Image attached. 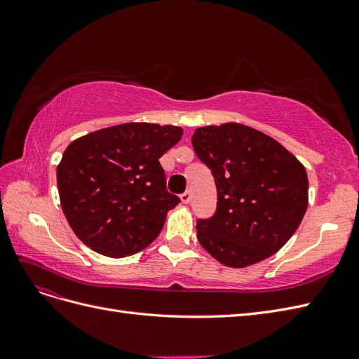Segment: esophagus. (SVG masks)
Wrapping results in <instances>:
<instances>
[{
    "mask_svg": "<svg viewBox=\"0 0 359 359\" xmlns=\"http://www.w3.org/2000/svg\"><path fill=\"white\" fill-rule=\"evenodd\" d=\"M181 201H182V203H190V201H191V193L187 190V191H184L182 194H181Z\"/></svg>",
    "mask_w": 359,
    "mask_h": 359,
    "instance_id": "1",
    "label": "esophagus"
}]
</instances>
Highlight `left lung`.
<instances>
[{
  "label": "left lung",
  "instance_id": "left-lung-1",
  "mask_svg": "<svg viewBox=\"0 0 359 359\" xmlns=\"http://www.w3.org/2000/svg\"><path fill=\"white\" fill-rule=\"evenodd\" d=\"M191 144L217 189L214 215L198 219L201 245L232 268L278 252L307 210L306 168L277 140L241 124L201 127Z\"/></svg>",
  "mask_w": 359,
  "mask_h": 359
}]
</instances>
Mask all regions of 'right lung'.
I'll return each mask as SVG.
<instances>
[{"label": "right lung", "mask_w": 359, "mask_h": 359, "mask_svg": "<svg viewBox=\"0 0 359 359\" xmlns=\"http://www.w3.org/2000/svg\"><path fill=\"white\" fill-rule=\"evenodd\" d=\"M181 135L175 126L130 123L73 140L57 182L62 211L83 244L126 257L156 240L168 211L181 202L168 191L158 158Z\"/></svg>", "instance_id": "1"}]
</instances>
